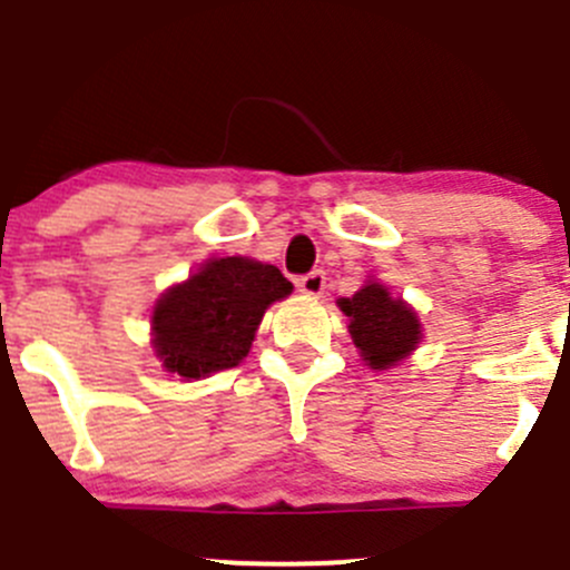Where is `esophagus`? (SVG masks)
<instances>
[{
    "instance_id": "1",
    "label": "esophagus",
    "mask_w": 570,
    "mask_h": 570,
    "mask_svg": "<svg viewBox=\"0 0 570 570\" xmlns=\"http://www.w3.org/2000/svg\"><path fill=\"white\" fill-rule=\"evenodd\" d=\"M297 289L306 297H322V292H325V273H322V269H314V273L297 278Z\"/></svg>"
}]
</instances>
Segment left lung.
I'll return each mask as SVG.
<instances>
[{
    "instance_id": "obj_1",
    "label": "left lung",
    "mask_w": 570,
    "mask_h": 570,
    "mask_svg": "<svg viewBox=\"0 0 570 570\" xmlns=\"http://www.w3.org/2000/svg\"><path fill=\"white\" fill-rule=\"evenodd\" d=\"M347 331L370 370H392L424 338V327L411 303L394 297L377 278H366L353 297H338Z\"/></svg>"
}]
</instances>
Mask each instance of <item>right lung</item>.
Here are the masks:
<instances>
[{
	"instance_id": "right-lung-1",
	"label": "right lung",
	"mask_w": 570,
	"mask_h": 570,
	"mask_svg": "<svg viewBox=\"0 0 570 570\" xmlns=\"http://www.w3.org/2000/svg\"><path fill=\"white\" fill-rule=\"evenodd\" d=\"M295 286L273 264L248 256H212L151 308V347L165 372L200 381L243 364L273 303Z\"/></svg>"
}]
</instances>
